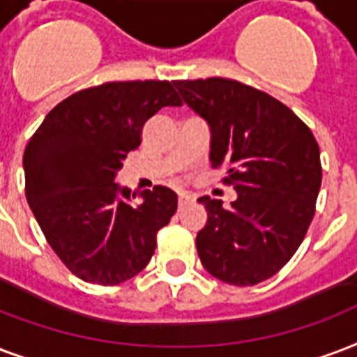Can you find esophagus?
<instances>
[{
    "label": "esophagus",
    "instance_id": "1",
    "mask_svg": "<svg viewBox=\"0 0 357 357\" xmlns=\"http://www.w3.org/2000/svg\"><path fill=\"white\" fill-rule=\"evenodd\" d=\"M190 201H192V195H188V193H178V208L186 206Z\"/></svg>",
    "mask_w": 357,
    "mask_h": 357
}]
</instances>
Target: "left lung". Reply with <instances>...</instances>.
<instances>
[{"mask_svg":"<svg viewBox=\"0 0 357 357\" xmlns=\"http://www.w3.org/2000/svg\"><path fill=\"white\" fill-rule=\"evenodd\" d=\"M212 132L210 162L238 193L229 208L201 197L208 220L197 233L206 272L229 284H257L291 261L313 222L322 182L309 126L264 91L236 79H176Z\"/></svg>","mask_w":357,"mask_h":357,"instance_id":"1","label":"left lung"}]
</instances>
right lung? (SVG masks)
Wrapping results in <instances>:
<instances>
[{"mask_svg":"<svg viewBox=\"0 0 357 357\" xmlns=\"http://www.w3.org/2000/svg\"><path fill=\"white\" fill-rule=\"evenodd\" d=\"M182 106L169 82H107L74 93L46 115L24 153L26 197L44 236L74 275L119 284L147 266L176 193L115 184L149 119Z\"/></svg>","mask_w":357,"mask_h":357,"instance_id":"1","label":"right lung"}]
</instances>
